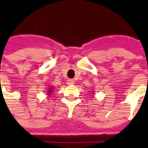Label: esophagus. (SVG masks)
<instances>
[{"label": "esophagus", "instance_id": "34e87169", "mask_svg": "<svg viewBox=\"0 0 148 148\" xmlns=\"http://www.w3.org/2000/svg\"><path fill=\"white\" fill-rule=\"evenodd\" d=\"M66 82H67L68 85H73L75 84V81L73 80V79H68Z\"/></svg>", "mask_w": 148, "mask_h": 148}]
</instances>
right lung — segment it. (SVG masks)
Masks as SVG:
<instances>
[{
	"label": "right lung",
	"instance_id": "right-lung-1",
	"mask_svg": "<svg viewBox=\"0 0 148 148\" xmlns=\"http://www.w3.org/2000/svg\"><path fill=\"white\" fill-rule=\"evenodd\" d=\"M54 90V88H53V87H49V88H48L47 91V95H48V96H50V94L53 92V91Z\"/></svg>",
	"mask_w": 148,
	"mask_h": 148
}]
</instances>
